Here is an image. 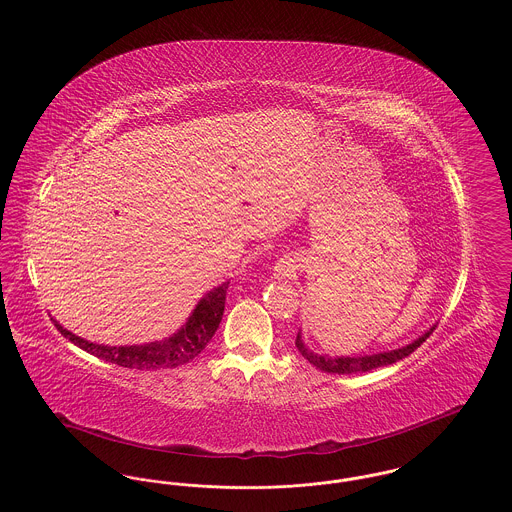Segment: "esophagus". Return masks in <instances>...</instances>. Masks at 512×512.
<instances>
[{"label": "esophagus", "instance_id": "34e87169", "mask_svg": "<svg viewBox=\"0 0 512 512\" xmlns=\"http://www.w3.org/2000/svg\"><path fill=\"white\" fill-rule=\"evenodd\" d=\"M288 270H290V263H288V261H280V263H278V267H276V272H278V274H282V276H284Z\"/></svg>", "mask_w": 512, "mask_h": 512}]
</instances>
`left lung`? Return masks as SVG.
I'll use <instances>...</instances> for the list:
<instances>
[{
    "instance_id": "8db88e82",
    "label": "left lung",
    "mask_w": 512,
    "mask_h": 512,
    "mask_svg": "<svg viewBox=\"0 0 512 512\" xmlns=\"http://www.w3.org/2000/svg\"><path fill=\"white\" fill-rule=\"evenodd\" d=\"M436 328L432 326L426 334H422L420 338H416L413 343L401 347V349H393V351H386V353H376V355H365V357H328V355H318L315 351H309L307 345L301 340V334H297L295 338V347L299 349V353L311 363L317 366L318 370L322 372H330V374H355V372H368L372 368L378 366H388L409 357L414 349H418L424 341L430 338V334Z\"/></svg>"
}]
</instances>
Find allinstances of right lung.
I'll return each instance as SVG.
<instances>
[{
    "label": "right lung",
    "mask_w": 512,
    "mask_h": 512,
    "mask_svg": "<svg viewBox=\"0 0 512 512\" xmlns=\"http://www.w3.org/2000/svg\"><path fill=\"white\" fill-rule=\"evenodd\" d=\"M228 284L230 282H222L220 286L207 293L195 305L194 313L190 315L188 322L176 334H172L171 338L151 341L144 345H121V347L99 345V343H92L74 336L73 332L65 330L57 320L53 322L61 332V336L73 341L74 345L88 351L90 355H96L109 363H115L124 368H136V370L176 368L195 359L215 336L224 313Z\"/></svg>",
    "instance_id": "1"
}]
</instances>
